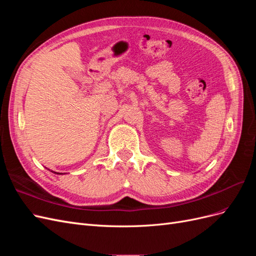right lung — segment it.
<instances>
[{
    "label": "right lung",
    "instance_id": "1",
    "mask_svg": "<svg viewBox=\"0 0 256 256\" xmlns=\"http://www.w3.org/2000/svg\"><path fill=\"white\" fill-rule=\"evenodd\" d=\"M56 174H62V173H56Z\"/></svg>",
    "mask_w": 256,
    "mask_h": 256
}]
</instances>
